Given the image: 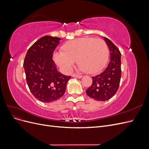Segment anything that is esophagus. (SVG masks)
I'll return each mask as SVG.
<instances>
[{"label":"esophagus","instance_id":"34e87169","mask_svg":"<svg viewBox=\"0 0 149 149\" xmlns=\"http://www.w3.org/2000/svg\"><path fill=\"white\" fill-rule=\"evenodd\" d=\"M72 76H73V77L78 78H83V76H81V75H79V74H75V73L72 74Z\"/></svg>","mask_w":149,"mask_h":149}]
</instances>
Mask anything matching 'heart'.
Listing matches in <instances>:
<instances>
[{
    "mask_svg": "<svg viewBox=\"0 0 149 149\" xmlns=\"http://www.w3.org/2000/svg\"><path fill=\"white\" fill-rule=\"evenodd\" d=\"M62 53H56L54 59L65 71L71 70L74 61L81 70L89 74L102 70L109 58V49L105 41L100 38L84 37L65 43Z\"/></svg>",
    "mask_w": 149,
    "mask_h": 149,
    "instance_id": "obj_1",
    "label": "heart"
}]
</instances>
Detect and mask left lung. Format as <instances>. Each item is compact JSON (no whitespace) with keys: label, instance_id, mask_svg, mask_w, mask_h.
Returning a JSON list of instances; mask_svg holds the SVG:
<instances>
[{"label":"left lung","instance_id":"obj_1","mask_svg":"<svg viewBox=\"0 0 149 149\" xmlns=\"http://www.w3.org/2000/svg\"><path fill=\"white\" fill-rule=\"evenodd\" d=\"M109 48L110 61L102 73L93 76V83L87 95L97 101H107L113 97L119 86L121 77L120 52L109 39L104 37Z\"/></svg>","mask_w":149,"mask_h":149}]
</instances>
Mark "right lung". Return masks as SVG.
Returning <instances> with one entry per match:
<instances>
[{
  "label": "right lung",
  "instance_id": "right-lung-1",
  "mask_svg": "<svg viewBox=\"0 0 149 149\" xmlns=\"http://www.w3.org/2000/svg\"><path fill=\"white\" fill-rule=\"evenodd\" d=\"M61 38L44 36L29 49L24 62L30 91L43 102L56 101L63 96L71 78L58 71L53 54Z\"/></svg>",
  "mask_w": 149,
  "mask_h": 149
}]
</instances>
